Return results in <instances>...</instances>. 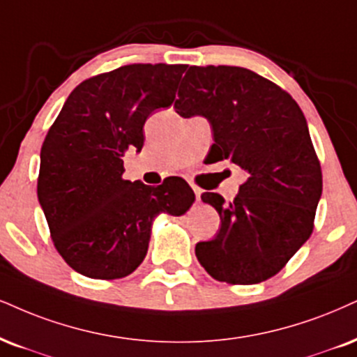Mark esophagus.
I'll list each match as a JSON object with an SVG mask.
<instances>
[{
    "mask_svg": "<svg viewBox=\"0 0 357 357\" xmlns=\"http://www.w3.org/2000/svg\"><path fill=\"white\" fill-rule=\"evenodd\" d=\"M192 190H193V193H195L197 202H200V199H202V188H199L197 185H192Z\"/></svg>",
    "mask_w": 357,
    "mask_h": 357,
    "instance_id": "obj_1",
    "label": "esophagus"
}]
</instances>
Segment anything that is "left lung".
<instances>
[{
	"mask_svg": "<svg viewBox=\"0 0 357 357\" xmlns=\"http://www.w3.org/2000/svg\"><path fill=\"white\" fill-rule=\"evenodd\" d=\"M182 117L212 127L213 160L246 172L233 202L202 195L222 225L195 255L210 276L255 284L276 275L313 231L323 175L306 119L288 92L236 66H190L174 104Z\"/></svg>",
	"mask_w": 357,
	"mask_h": 357,
	"instance_id": "8db88e82",
	"label": "left lung"
}]
</instances>
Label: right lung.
Instances as JSON below:
<instances>
[{
	"instance_id": "add662e5",
	"label": "right lung",
	"mask_w": 357,
	"mask_h": 357,
	"mask_svg": "<svg viewBox=\"0 0 357 357\" xmlns=\"http://www.w3.org/2000/svg\"><path fill=\"white\" fill-rule=\"evenodd\" d=\"M185 64H130L81 82L41 147L38 199L64 261L87 278H124L144 261L152 223L180 217L195 193L180 177L158 187L122 178L142 151L144 124L170 107Z\"/></svg>"
}]
</instances>
